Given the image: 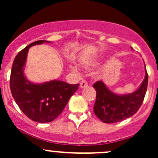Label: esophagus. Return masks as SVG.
I'll return each instance as SVG.
<instances>
[{"label": "esophagus", "mask_w": 158, "mask_h": 158, "mask_svg": "<svg viewBox=\"0 0 158 158\" xmlns=\"http://www.w3.org/2000/svg\"><path fill=\"white\" fill-rule=\"evenodd\" d=\"M87 86H88V82H87L86 81H85V80L81 81V82H80V88H85V87H87Z\"/></svg>", "instance_id": "34e87169"}]
</instances>
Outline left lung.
<instances>
[{"instance_id": "1", "label": "left lung", "mask_w": 158, "mask_h": 158, "mask_svg": "<svg viewBox=\"0 0 158 158\" xmlns=\"http://www.w3.org/2000/svg\"><path fill=\"white\" fill-rule=\"evenodd\" d=\"M146 67V65H145ZM148 85L146 69L145 79L139 88L133 93L118 95L113 93L102 81H97L93 87L97 92L94 106L95 115L105 123H114L131 117L140 108Z\"/></svg>"}]
</instances>
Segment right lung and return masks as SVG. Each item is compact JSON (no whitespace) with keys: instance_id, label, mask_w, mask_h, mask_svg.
Returning a JSON list of instances; mask_svg holds the SVG:
<instances>
[{"instance_id":"right-lung-1","label":"right lung","mask_w":158,"mask_h":158,"mask_svg":"<svg viewBox=\"0 0 158 158\" xmlns=\"http://www.w3.org/2000/svg\"><path fill=\"white\" fill-rule=\"evenodd\" d=\"M44 42L50 41H35L18 53L12 64L10 79L12 97L20 109L30 119L41 123L52 122L62 113L70 98L79 85L68 84L60 80H52L42 84H34L27 80L23 68L29 49Z\"/></svg>"}]
</instances>
